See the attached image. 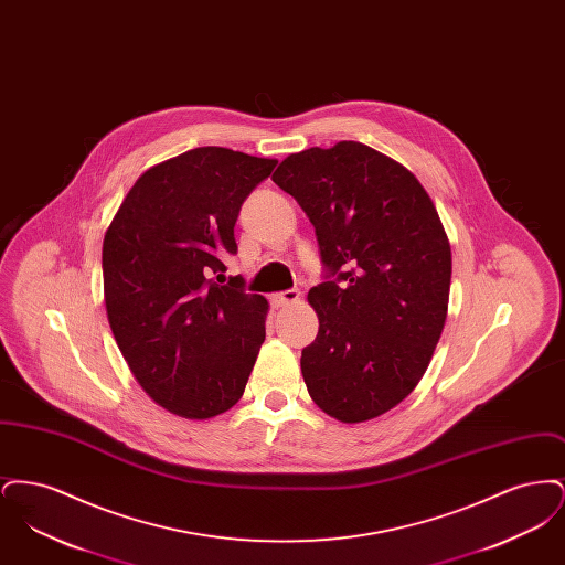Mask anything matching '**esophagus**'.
I'll list each match as a JSON object with an SVG mask.
<instances>
[{"mask_svg": "<svg viewBox=\"0 0 565 565\" xmlns=\"http://www.w3.org/2000/svg\"><path fill=\"white\" fill-rule=\"evenodd\" d=\"M298 300H300V292L298 290H286V292H277V295L270 296V305L275 309L290 307V305H296Z\"/></svg>", "mask_w": 565, "mask_h": 565, "instance_id": "obj_1", "label": "esophagus"}]
</instances>
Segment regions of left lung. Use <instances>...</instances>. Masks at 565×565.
Masks as SVG:
<instances>
[{
    "label": "left lung",
    "instance_id": "1",
    "mask_svg": "<svg viewBox=\"0 0 565 565\" xmlns=\"http://www.w3.org/2000/svg\"><path fill=\"white\" fill-rule=\"evenodd\" d=\"M316 228L320 330L300 355L309 396L360 424L415 390L447 320L451 245L428 192L360 141L290 154L273 173Z\"/></svg>",
    "mask_w": 565,
    "mask_h": 565
}]
</instances>
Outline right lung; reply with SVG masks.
<instances>
[{
    "instance_id": "right-lung-1",
    "label": "right lung",
    "mask_w": 565,
    "mask_h": 565,
    "mask_svg": "<svg viewBox=\"0 0 565 565\" xmlns=\"http://www.w3.org/2000/svg\"><path fill=\"white\" fill-rule=\"evenodd\" d=\"M275 164L194 148L141 173L106 231L109 328L146 394L180 417L239 403L265 343L267 298L220 279L243 201Z\"/></svg>"
}]
</instances>
